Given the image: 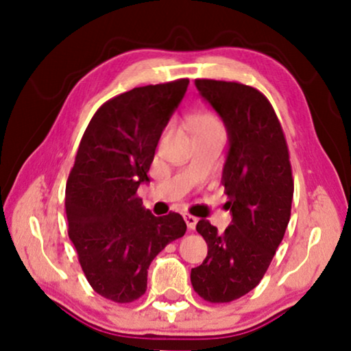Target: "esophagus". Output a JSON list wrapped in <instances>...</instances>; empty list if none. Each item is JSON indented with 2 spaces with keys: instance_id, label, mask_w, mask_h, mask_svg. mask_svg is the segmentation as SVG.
I'll return each mask as SVG.
<instances>
[{
  "instance_id": "esophagus-1",
  "label": "esophagus",
  "mask_w": 351,
  "mask_h": 351,
  "mask_svg": "<svg viewBox=\"0 0 351 351\" xmlns=\"http://www.w3.org/2000/svg\"><path fill=\"white\" fill-rule=\"evenodd\" d=\"M184 219L186 222V227H189L190 230H193L196 227V223H198V219H196L195 215H191V214H184Z\"/></svg>"
}]
</instances>
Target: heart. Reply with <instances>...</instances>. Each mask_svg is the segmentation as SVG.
I'll return each instance as SVG.
<instances>
[{
  "label": "heart",
  "instance_id": "obj_1",
  "mask_svg": "<svg viewBox=\"0 0 351 351\" xmlns=\"http://www.w3.org/2000/svg\"><path fill=\"white\" fill-rule=\"evenodd\" d=\"M191 124H193L196 132L222 129V123H220L217 114H214V113H201L193 119V121H191ZM222 131H223V129H222Z\"/></svg>",
  "mask_w": 351,
  "mask_h": 351
}]
</instances>
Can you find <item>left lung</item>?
I'll list each match as a JSON object with an SVG mask.
<instances>
[{"instance_id":"obj_1","label":"left lung","mask_w":351,"mask_h":351,"mask_svg":"<svg viewBox=\"0 0 351 351\" xmlns=\"http://www.w3.org/2000/svg\"><path fill=\"white\" fill-rule=\"evenodd\" d=\"M228 131L222 185L232 225L223 233L199 220L208 256L191 268V286L210 304H228L262 281L291 219L294 179L289 148L270 100L237 81L195 80Z\"/></svg>"}]
</instances>
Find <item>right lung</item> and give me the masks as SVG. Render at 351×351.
<instances>
[{
    "instance_id": "1",
    "label": "right lung",
    "mask_w": 351,
    "mask_h": 351,
    "mask_svg": "<svg viewBox=\"0 0 351 351\" xmlns=\"http://www.w3.org/2000/svg\"><path fill=\"white\" fill-rule=\"evenodd\" d=\"M189 80L134 88L100 105L81 137L65 186L69 237L90 287L117 304L147 291L153 258L182 238L180 214L155 217L137 189Z\"/></svg>"
}]
</instances>
